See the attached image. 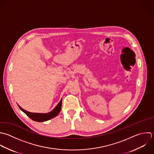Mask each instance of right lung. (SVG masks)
Instances as JSON below:
<instances>
[{"mask_svg": "<svg viewBox=\"0 0 154 154\" xmlns=\"http://www.w3.org/2000/svg\"><path fill=\"white\" fill-rule=\"evenodd\" d=\"M62 99L60 101V102L57 104V105L54 108L53 110H52L51 112L47 113H32L30 112H27L25 110H24L23 108H21L18 104V107L20 109V110L23 112L27 116H29L31 119H32L34 121L39 122H42L47 121H48L56 116L59 113L61 110V106H62Z\"/></svg>", "mask_w": 154, "mask_h": 154, "instance_id": "1", "label": "right lung"}]
</instances>
